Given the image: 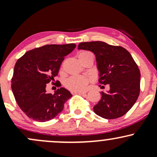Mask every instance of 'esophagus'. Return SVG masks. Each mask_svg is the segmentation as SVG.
I'll list each match as a JSON object with an SVG mask.
<instances>
[{
    "instance_id": "obj_1",
    "label": "esophagus",
    "mask_w": 157,
    "mask_h": 157,
    "mask_svg": "<svg viewBox=\"0 0 157 157\" xmlns=\"http://www.w3.org/2000/svg\"><path fill=\"white\" fill-rule=\"evenodd\" d=\"M77 94L80 95H85L86 94V91H77Z\"/></svg>"
}]
</instances>
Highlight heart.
<instances>
[{"label": "heart", "mask_w": 157, "mask_h": 157, "mask_svg": "<svg viewBox=\"0 0 157 157\" xmlns=\"http://www.w3.org/2000/svg\"><path fill=\"white\" fill-rule=\"evenodd\" d=\"M78 57L82 62L90 57H94V55L91 52L82 51L79 54ZM89 82V79L88 77L82 75H74L65 80L64 86L66 89L71 91H80L86 89Z\"/></svg>", "instance_id": "1"}]
</instances>
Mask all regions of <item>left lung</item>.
Masks as SVG:
<instances>
[{"label":"left lung","instance_id":"left-lung-1","mask_svg":"<svg viewBox=\"0 0 157 157\" xmlns=\"http://www.w3.org/2000/svg\"><path fill=\"white\" fill-rule=\"evenodd\" d=\"M78 49L94 54L99 82L110 86L107 92L101 91V99L94 106V113L108 120L123 116L134 105L140 91V71L132 56L122 46L102 41L80 43Z\"/></svg>","mask_w":157,"mask_h":157}]
</instances>
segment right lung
I'll return each mask as SVG.
<instances>
[{
    "mask_svg": "<svg viewBox=\"0 0 157 157\" xmlns=\"http://www.w3.org/2000/svg\"><path fill=\"white\" fill-rule=\"evenodd\" d=\"M76 47L75 44L45 45L25 53L16 62L12 79V90L16 102L27 117L38 122L55 118L63 110L72 96L60 88L54 94L46 87L58 75L65 56ZM59 86L60 83L59 82Z\"/></svg>",
    "mask_w": 157,
    "mask_h": 157,
    "instance_id": "obj_1",
    "label": "right lung"
}]
</instances>
